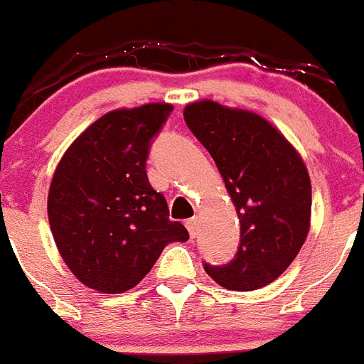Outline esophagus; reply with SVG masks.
Here are the masks:
<instances>
[{
    "label": "esophagus",
    "mask_w": 364,
    "mask_h": 364,
    "mask_svg": "<svg viewBox=\"0 0 364 364\" xmlns=\"http://www.w3.org/2000/svg\"><path fill=\"white\" fill-rule=\"evenodd\" d=\"M186 228H188L189 235H191L193 238H195L196 232H198V218H189L188 222H186Z\"/></svg>",
    "instance_id": "obj_1"
}]
</instances>
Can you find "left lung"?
I'll list each match as a JSON object with an SVG mask.
<instances>
[{"label":"left lung","instance_id":"1","mask_svg":"<svg viewBox=\"0 0 364 364\" xmlns=\"http://www.w3.org/2000/svg\"><path fill=\"white\" fill-rule=\"evenodd\" d=\"M184 121L215 160L240 218L231 262L204 263L216 283L256 291L298 256L311 225L312 189L301 156L272 124L213 101L186 106Z\"/></svg>","mask_w":364,"mask_h":364}]
</instances>
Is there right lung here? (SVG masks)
Listing matches in <instances>:
<instances>
[{"instance_id":"obj_1","label":"right lung","mask_w":364,"mask_h":364,"mask_svg":"<svg viewBox=\"0 0 364 364\" xmlns=\"http://www.w3.org/2000/svg\"><path fill=\"white\" fill-rule=\"evenodd\" d=\"M171 112V105L153 102L106 113L73 141L53 173L50 229L68 269L90 289L129 291L168 243L189 240L146 173L153 139Z\"/></svg>"}]
</instances>
